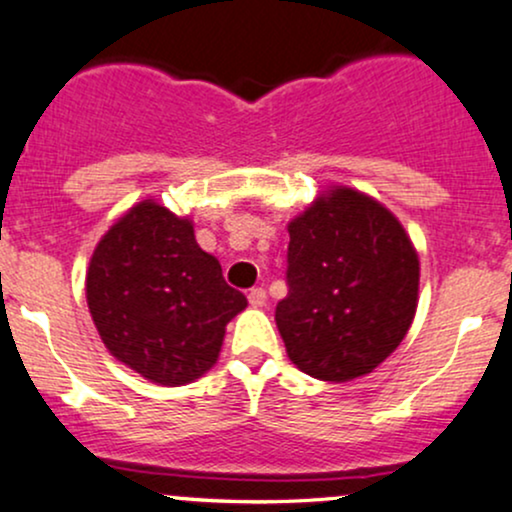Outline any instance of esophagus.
I'll list each match as a JSON object with an SVG mask.
<instances>
[{
    "label": "esophagus",
    "instance_id": "1",
    "mask_svg": "<svg viewBox=\"0 0 512 512\" xmlns=\"http://www.w3.org/2000/svg\"><path fill=\"white\" fill-rule=\"evenodd\" d=\"M248 301H250V305H255V308H262V305L267 303V291L260 289V286H257V289H250Z\"/></svg>",
    "mask_w": 512,
    "mask_h": 512
}]
</instances>
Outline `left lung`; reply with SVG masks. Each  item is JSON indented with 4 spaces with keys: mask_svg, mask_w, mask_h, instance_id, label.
<instances>
[{
    "mask_svg": "<svg viewBox=\"0 0 512 512\" xmlns=\"http://www.w3.org/2000/svg\"><path fill=\"white\" fill-rule=\"evenodd\" d=\"M289 293L276 305L286 354L317 380L346 383L402 344L419 303V255L390 209L332 187L289 223Z\"/></svg>",
    "mask_w": 512,
    "mask_h": 512,
    "instance_id": "obj_1",
    "label": "left lung"
}]
</instances>
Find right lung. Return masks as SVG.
Segmentation results:
<instances>
[{
    "label": "right lung",
    "mask_w": 512,
    "mask_h": 512,
    "mask_svg": "<svg viewBox=\"0 0 512 512\" xmlns=\"http://www.w3.org/2000/svg\"><path fill=\"white\" fill-rule=\"evenodd\" d=\"M93 325L117 361L158 385L197 380L248 298L195 240L190 219L144 199L110 226L86 272Z\"/></svg>",
    "instance_id": "right-lung-1"
}]
</instances>
